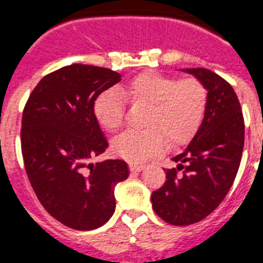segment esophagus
<instances>
[{
  "mask_svg": "<svg viewBox=\"0 0 263 263\" xmlns=\"http://www.w3.org/2000/svg\"><path fill=\"white\" fill-rule=\"evenodd\" d=\"M144 167H145L144 164H139V163H129V170H131V171H136V173H139V171L144 170Z\"/></svg>",
  "mask_w": 263,
  "mask_h": 263,
  "instance_id": "obj_1",
  "label": "esophagus"
}]
</instances>
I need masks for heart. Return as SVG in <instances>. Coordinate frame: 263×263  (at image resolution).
I'll list each match as a JSON object with an SVG mask.
<instances>
[{
    "label": "heart",
    "mask_w": 263,
    "mask_h": 263,
    "mask_svg": "<svg viewBox=\"0 0 263 263\" xmlns=\"http://www.w3.org/2000/svg\"><path fill=\"white\" fill-rule=\"evenodd\" d=\"M125 99L132 104L147 105L144 129L127 131L112 140L116 155L129 162H143L164 148L184 145L196 135L207 109L206 87L198 79L178 80L159 72H143L120 88L103 90L93 103V115L105 131L121 127Z\"/></svg>",
    "instance_id": "b5f03b06"
}]
</instances>
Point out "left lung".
<instances>
[{
	"instance_id": "1",
	"label": "left lung",
	"mask_w": 263,
	"mask_h": 263,
	"mask_svg": "<svg viewBox=\"0 0 263 263\" xmlns=\"http://www.w3.org/2000/svg\"><path fill=\"white\" fill-rule=\"evenodd\" d=\"M206 87L209 100L202 125L187 148L173 158L162 187L151 195L152 209L164 222L187 226L213 213L224 199L239 168L245 121L233 87L204 68L183 69Z\"/></svg>"
}]
</instances>
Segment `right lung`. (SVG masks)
I'll use <instances>...</instances> for the list:
<instances>
[{"instance_id":"add662e5","label":"right lung","mask_w":263,"mask_h":263,"mask_svg":"<svg viewBox=\"0 0 263 263\" xmlns=\"http://www.w3.org/2000/svg\"><path fill=\"white\" fill-rule=\"evenodd\" d=\"M120 77L108 68L72 64L43 77L24 108L26 175L44 209L74 230L103 226L115 213V187L128 178L124 160L90 163L108 147L93 103Z\"/></svg>"}]
</instances>
